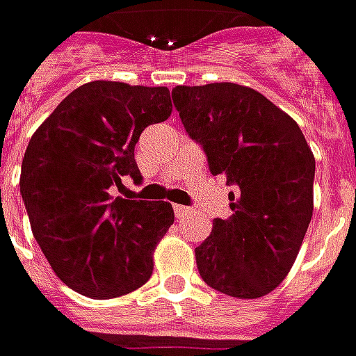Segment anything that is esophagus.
<instances>
[{
    "mask_svg": "<svg viewBox=\"0 0 356 356\" xmlns=\"http://www.w3.org/2000/svg\"><path fill=\"white\" fill-rule=\"evenodd\" d=\"M173 212H175V216H177V218H183V216H187L188 212H191V209H187V207H181V204H173Z\"/></svg>",
    "mask_w": 356,
    "mask_h": 356,
    "instance_id": "obj_1",
    "label": "esophagus"
}]
</instances>
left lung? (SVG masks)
Wrapping results in <instances>:
<instances>
[{
  "label": "left lung",
  "instance_id": "1",
  "mask_svg": "<svg viewBox=\"0 0 356 356\" xmlns=\"http://www.w3.org/2000/svg\"><path fill=\"white\" fill-rule=\"evenodd\" d=\"M173 103L212 175L226 177L232 216L197 249L202 280L234 298H261L294 265L314 212L316 159L294 118L238 83L177 86Z\"/></svg>",
  "mask_w": 356,
  "mask_h": 356
}]
</instances>
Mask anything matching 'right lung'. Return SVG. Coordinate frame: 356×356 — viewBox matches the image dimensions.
Instances as JSON below:
<instances>
[{
	"label": "right lung",
	"mask_w": 356,
	"mask_h": 356,
	"mask_svg": "<svg viewBox=\"0 0 356 356\" xmlns=\"http://www.w3.org/2000/svg\"><path fill=\"white\" fill-rule=\"evenodd\" d=\"M171 111L168 87L89 81L26 146L19 187L33 236L60 280L83 296H124L152 277L173 207L115 197V188L124 175L142 181L134 146Z\"/></svg>",
	"instance_id": "right-lung-1"
}]
</instances>
